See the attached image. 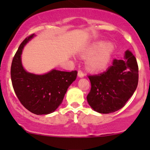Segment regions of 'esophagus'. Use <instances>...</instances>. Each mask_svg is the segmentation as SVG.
<instances>
[{"mask_svg":"<svg viewBox=\"0 0 150 150\" xmlns=\"http://www.w3.org/2000/svg\"><path fill=\"white\" fill-rule=\"evenodd\" d=\"M78 76L80 77V78H83L84 77V72H83L82 70H78Z\"/></svg>","mask_w":150,"mask_h":150,"instance_id":"34e87169","label":"esophagus"}]
</instances>
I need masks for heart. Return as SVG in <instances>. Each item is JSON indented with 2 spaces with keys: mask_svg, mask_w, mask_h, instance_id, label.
Instances as JSON below:
<instances>
[{
  "mask_svg": "<svg viewBox=\"0 0 150 150\" xmlns=\"http://www.w3.org/2000/svg\"><path fill=\"white\" fill-rule=\"evenodd\" d=\"M112 43L98 41L86 48L83 52L84 57H90L87 60V67L93 71H100L106 68L114 51Z\"/></svg>",
  "mask_w": 150,
  "mask_h": 150,
  "instance_id": "b5f03b06",
  "label": "heart"
}]
</instances>
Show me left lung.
Masks as SVG:
<instances>
[{
	"label": "left lung",
	"instance_id": "obj_1",
	"mask_svg": "<svg viewBox=\"0 0 150 150\" xmlns=\"http://www.w3.org/2000/svg\"><path fill=\"white\" fill-rule=\"evenodd\" d=\"M88 77L91 85L86 97L89 105L99 113L114 112L125 106L137 89L138 64L132 53L126 51L124 59H115L105 72Z\"/></svg>",
	"mask_w": 150,
	"mask_h": 150
}]
</instances>
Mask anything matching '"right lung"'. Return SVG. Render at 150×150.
<instances>
[{"instance_id":"right-lung-1","label":"right lung","mask_w":150,"mask_h":150,"mask_svg":"<svg viewBox=\"0 0 150 150\" xmlns=\"http://www.w3.org/2000/svg\"><path fill=\"white\" fill-rule=\"evenodd\" d=\"M34 35L26 38L15 54L11 67V78L21 104L34 114L47 115L55 111L62 104L67 88L76 79L78 72L52 69L40 75L25 71L21 55L24 46Z\"/></svg>"}]
</instances>
